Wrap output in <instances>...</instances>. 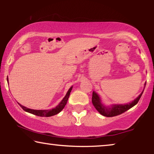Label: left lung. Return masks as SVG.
Returning <instances> with one entry per match:
<instances>
[{"instance_id":"obj_1","label":"left lung","mask_w":154,"mask_h":154,"mask_svg":"<svg viewBox=\"0 0 154 154\" xmlns=\"http://www.w3.org/2000/svg\"><path fill=\"white\" fill-rule=\"evenodd\" d=\"M145 86H146V84H144V88ZM143 92H144V90H143L142 93H141L135 100L132 101V102L129 103V104H114L111 105L110 106H106L102 104V102H101L100 96L94 91L92 92V102L93 106H94V108L98 111V112L100 113V114H102V116L106 117H113L125 112V111H128V109H131L132 107H133L134 106V105L137 104L139 100H140V99L142 95Z\"/></svg>"}]
</instances>
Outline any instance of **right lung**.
<instances>
[{
    "label": "right lung",
    "mask_w": 154,
    "mask_h": 154,
    "mask_svg": "<svg viewBox=\"0 0 154 154\" xmlns=\"http://www.w3.org/2000/svg\"><path fill=\"white\" fill-rule=\"evenodd\" d=\"M7 81L8 83V78H7ZM72 88L73 87H71L70 88H69V90H68V92H67L66 94L65 95L64 97L63 98V100L61 101V102L60 103V104H59L57 106L55 107V108L50 109V110H34V109H31L26 108V107L22 106V104H19V103L18 104H20V106L23 109V110L26 111V112H28V113H32V114H33V115L38 116H41V117L52 116L57 114V113H60V111L64 108L65 105L66 104L67 101H68L69 95H70V92L71 91V90H72Z\"/></svg>",
    "instance_id": "right-lung-1"
}]
</instances>
